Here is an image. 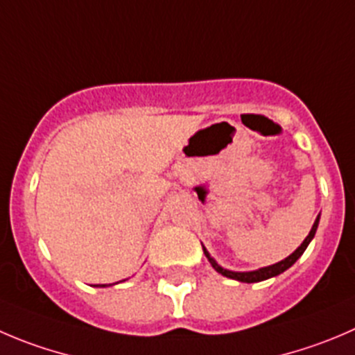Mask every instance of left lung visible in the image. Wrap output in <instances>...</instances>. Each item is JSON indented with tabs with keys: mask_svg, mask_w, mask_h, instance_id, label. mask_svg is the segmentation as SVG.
Masks as SVG:
<instances>
[{
	"mask_svg": "<svg viewBox=\"0 0 355 355\" xmlns=\"http://www.w3.org/2000/svg\"><path fill=\"white\" fill-rule=\"evenodd\" d=\"M317 226H319V216H317V219L313 221V226L312 230H310V234L306 235L305 241L302 242V245H300L298 249H296L293 254H289L288 258L282 259V261L275 263V265H270V266H265V268H259V270H252V272H232V270H226L223 268V266H219L218 263H216L214 258H211V254L207 252V249L202 245V249H204V254L205 258L209 259V263L212 265V268L216 270V272H219L221 275L228 277V279H235V281H241V282H248V284H251V282H259V281H266V279H270V277H275L279 275V273L286 272V270L289 268V266H293L296 263V259L300 258V256L305 252L306 245L310 244V241L313 239V235H315L317 232Z\"/></svg>",
	"mask_w": 355,
	"mask_h": 355,
	"instance_id": "left-lung-1",
	"label": "left lung"
}]
</instances>
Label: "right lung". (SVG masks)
Instances as JSON below:
<instances>
[{
    "mask_svg": "<svg viewBox=\"0 0 355 355\" xmlns=\"http://www.w3.org/2000/svg\"><path fill=\"white\" fill-rule=\"evenodd\" d=\"M99 288H106V286H104V284H103V286H99Z\"/></svg>",
    "mask_w": 355,
    "mask_h": 355,
    "instance_id": "add662e5",
    "label": "right lung"
}]
</instances>
